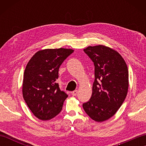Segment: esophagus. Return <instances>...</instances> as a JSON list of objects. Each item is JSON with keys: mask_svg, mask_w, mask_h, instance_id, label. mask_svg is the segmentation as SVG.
I'll list each match as a JSON object with an SVG mask.
<instances>
[{"mask_svg": "<svg viewBox=\"0 0 146 146\" xmlns=\"http://www.w3.org/2000/svg\"><path fill=\"white\" fill-rule=\"evenodd\" d=\"M77 94H78V90H75L71 93V94H72L73 96H76L77 95Z\"/></svg>", "mask_w": 146, "mask_h": 146, "instance_id": "34e87169", "label": "esophagus"}]
</instances>
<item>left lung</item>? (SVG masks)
Segmentation results:
<instances>
[{
    "label": "left lung",
    "mask_w": 146,
    "mask_h": 146,
    "mask_svg": "<svg viewBox=\"0 0 146 146\" xmlns=\"http://www.w3.org/2000/svg\"><path fill=\"white\" fill-rule=\"evenodd\" d=\"M95 65V81L90 100L83 108L92 119L102 122L113 116L123 104L129 88V71L117 51L99 44L83 49Z\"/></svg>",
    "instance_id": "1"
}]
</instances>
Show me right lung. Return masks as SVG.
Instances as JSON below:
<instances>
[{
  "mask_svg": "<svg viewBox=\"0 0 146 146\" xmlns=\"http://www.w3.org/2000/svg\"><path fill=\"white\" fill-rule=\"evenodd\" d=\"M73 51L62 48L41 49L27 64L22 91L27 105L38 119L50 120L61 111L68 95L56 82L59 68Z\"/></svg>",
  "mask_w": 146,
  "mask_h": 146,
  "instance_id": "add662e5",
  "label": "right lung"
}]
</instances>
